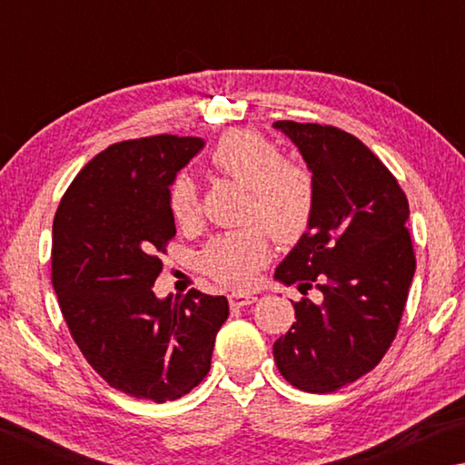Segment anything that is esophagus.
<instances>
[{
  "label": "esophagus",
  "instance_id": "esophagus-1",
  "mask_svg": "<svg viewBox=\"0 0 465 465\" xmlns=\"http://www.w3.org/2000/svg\"><path fill=\"white\" fill-rule=\"evenodd\" d=\"M227 302H230L232 308H243V305L254 303L256 297L252 293H230L227 295Z\"/></svg>",
  "mask_w": 465,
  "mask_h": 465
}]
</instances>
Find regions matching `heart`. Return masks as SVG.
<instances>
[{"label":"heart","mask_w":465,"mask_h":465,"mask_svg":"<svg viewBox=\"0 0 465 465\" xmlns=\"http://www.w3.org/2000/svg\"><path fill=\"white\" fill-rule=\"evenodd\" d=\"M219 174L248 186L246 222H261L281 243H293L308 232L316 204L313 178L302 163L282 160L271 139L250 129L227 131L211 152ZM170 213L178 223H194L201 215L199 188L186 174L168 191ZM271 256V238L262 225L217 235L201 254L203 271L230 287H248Z\"/></svg>","instance_id":"b5f03b06"}]
</instances>
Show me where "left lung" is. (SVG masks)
<instances>
[{"mask_svg":"<svg viewBox=\"0 0 465 465\" xmlns=\"http://www.w3.org/2000/svg\"><path fill=\"white\" fill-rule=\"evenodd\" d=\"M316 186L313 217L274 279L297 285L295 320L272 344L297 390L330 393L383 359L398 332L416 261L408 199L371 149L330 124L277 121Z\"/></svg>","mask_w":465,"mask_h":465,"instance_id":"1","label":"left lung"}]
</instances>
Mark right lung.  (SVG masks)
<instances>
[{
  "mask_svg": "<svg viewBox=\"0 0 465 465\" xmlns=\"http://www.w3.org/2000/svg\"><path fill=\"white\" fill-rule=\"evenodd\" d=\"M203 147L176 135L110 145L74 178L53 222V287L75 344L108 385L157 404L204 380L230 316L223 295L153 293L157 254L176 235L170 184Z\"/></svg>",
  "mask_w": 465,
  "mask_h": 465,
  "instance_id": "right-lung-1",
  "label": "right lung"
}]
</instances>
